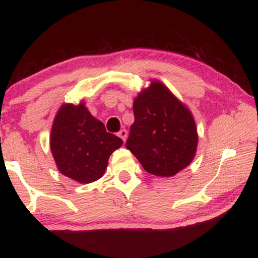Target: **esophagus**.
Wrapping results in <instances>:
<instances>
[{
  "instance_id": "esophagus-1",
  "label": "esophagus",
  "mask_w": 258,
  "mask_h": 258,
  "mask_svg": "<svg viewBox=\"0 0 258 258\" xmlns=\"http://www.w3.org/2000/svg\"><path fill=\"white\" fill-rule=\"evenodd\" d=\"M117 136H119V137L122 139L123 142H125L126 138H127V131H126V130H121V131L117 133Z\"/></svg>"
}]
</instances>
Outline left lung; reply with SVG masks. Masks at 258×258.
Returning <instances> with one entry per match:
<instances>
[{"label":"left lung","instance_id":"left-lung-1","mask_svg":"<svg viewBox=\"0 0 258 258\" xmlns=\"http://www.w3.org/2000/svg\"><path fill=\"white\" fill-rule=\"evenodd\" d=\"M133 114L126 148L147 172L171 177L190 164L198 146L194 117L166 86L152 81L133 100Z\"/></svg>","mask_w":258,"mask_h":258}]
</instances>
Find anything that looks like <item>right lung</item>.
I'll return each mask as SVG.
<instances>
[{"instance_id":"1","label":"right lung","mask_w":258,"mask_h":258,"mask_svg":"<svg viewBox=\"0 0 258 258\" xmlns=\"http://www.w3.org/2000/svg\"><path fill=\"white\" fill-rule=\"evenodd\" d=\"M49 142L58 170L80 183L99 179L109 156L122 146V139L106 132L104 123L92 116L84 102L60 106Z\"/></svg>"}]
</instances>
